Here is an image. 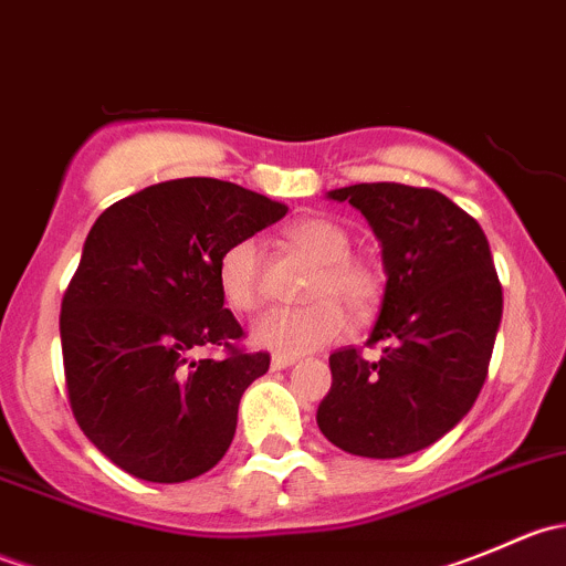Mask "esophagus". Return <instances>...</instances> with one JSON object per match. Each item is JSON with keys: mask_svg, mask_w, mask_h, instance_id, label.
<instances>
[{"mask_svg": "<svg viewBox=\"0 0 566 566\" xmlns=\"http://www.w3.org/2000/svg\"><path fill=\"white\" fill-rule=\"evenodd\" d=\"M301 358L298 356H273V361H271V367L273 369H287V367H293V364H298Z\"/></svg>", "mask_w": 566, "mask_h": 566, "instance_id": "obj_1", "label": "esophagus"}]
</instances>
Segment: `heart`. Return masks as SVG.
<instances>
[{"mask_svg":"<svg viewBox=\"0 0 566 566\" xmlns=\"http://www.w3.org/2000/svg\"><path fill=\"white\" fill-rule=\"evenodd\" d=\"M287 241L317 262V271L306 287V298H312V304L301 310L268 312L256 319L251 336L256 345L279 356H306L347 334L350 319L342 303L358 317L378 310L384 298V271L369 256L353 254L350 232L323 216L295 221L287 230ZM262 271V243L256 238L243 235L221 251L216 276L221 295L232 310L256 312L265 304Z\"/></svg>","mask_w":566,"mask_h":566,"instance_id":"obj_1","label":"heart"}]
</instances>
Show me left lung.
<instances>
[{"label":"left lung","mask_w":566,"mask_h":566,"mask_svg":"<svg viewBox=\"0 0 566 566\" xmlns=\"http://www.w3.org/2000/svg\"><path fill=\"white\" fill-rule=\"evenodd\" d=\"M380 238L386 293L367 347L331 356L334 384L317 424L334 447L391 460L427 449L473 408L499 334L504 293L473 216L436 188L358 182L328 191Z\"/></svg>","instance_id":"left-lung-1"}]
</instances>
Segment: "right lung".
<instances>
[{
	"label": "right lung",
	"mask_w": 566,
	"mask_h": 566,
	"mask_svg": "<svg viewBox=\"0 0 566 566\" xmlns=\"http://www.w3.org/2000/svg\"><path fill=\"white\" fill-rule=\"evenodd\" d=\"M284 213L235 182L180 177L119 199L90 230L62 295L65 389L84 436L130 476L186 482L230 449L271 353L241 345L216 268ZM197 346L226 356L191 363Z\"/></svg>",
	"instance_id": "add662e5"
}]
</instances>
